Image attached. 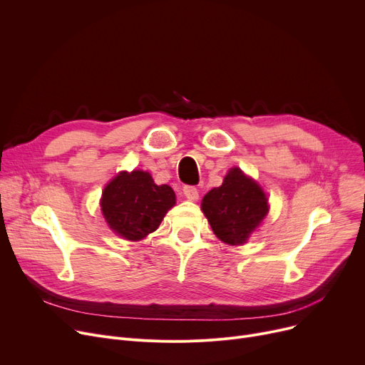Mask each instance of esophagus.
<instances>
[{
  "label": "esophagus",
  "mask_w": 365,
  "mask_h": 365,
  "mask_svg": "<svg viewBox=\"0 0 365 365\" xmlns=\"http://www.w3.org/2000/svg\"><path fill=\"white\" fill-rule=\"evenodd\" d=\"M183 195L190 200V201H197L198 200V189L195 186H183Z\"/></svg>",
  "instance_id": "esophagus-1"
}]
</instances>
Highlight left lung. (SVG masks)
Returning a JSON list of instances; mask_svg holds the SVG:
<instances>
[{"instance_id":"obj_1","label":"left lung","mask_w":365,"mask_h":365,"mask_svg":"<svg viewBox=\"0 0 365 365\" xmlns=\"http://www.w3.org/2000/svg\"><path fill=\"white\" fill-rule=\"evenodd\" d=\"M202 212L219 240L240 245L260 225L267 213V198L260 186L235 167L222 186L202 198Z\"/></svg>"}]
</instances>
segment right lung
Returning <instances> with one entry per match:
<instances>
[{
	"label": "right lung",
	"instance_id": "obj_1",
	"mask_svg": "<svg viewBox=\"0 0 365 365\" xmlns=\"http://www.w3.org/2000/svg\"><path fill=\"white\" fill-rule=\"evenodd\" d=\"M176 195L168 185H155L149 173H121L105 187L102 212L112 231L125 240L139 241L157 231Z\"/></svg>",
	"mask_w": 365,
	"mask_h": 365
}]
</instances>
